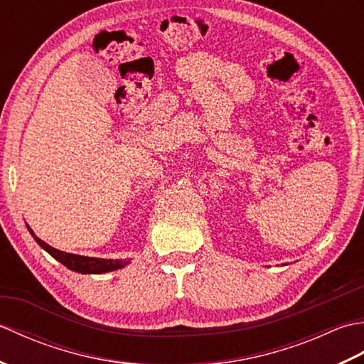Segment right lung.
I'll return each instance as SVG.
<instances>
[{"label":"right lung","mask_w":364,"mask_h":364,"mask_svg":"<svg viewBox=\"0 0 364 364\" xmlns=\"http://www.w3.org/2000/svg\"><path fill=\"white\" fill-rule=\"evenodd\" d=\"M29 233L33 235L36 239V242L42 247L45 252H48L51 257L63 262V264L73 270V272H80V274H106V272H112V270H117L128 266L131 259H103V258H92V257H82V255H75V253H67V252H60L54 247L48 245L43 242L41 237H37L34 235V231L31 230L29 225H26Z\"/></svg>","instance_id":"obj_1"}]
</instances>
